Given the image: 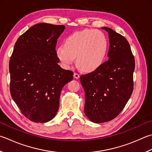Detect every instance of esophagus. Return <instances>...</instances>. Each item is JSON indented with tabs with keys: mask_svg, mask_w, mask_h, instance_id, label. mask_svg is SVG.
I'll list each match as a JSON object with an SVG mask.
<instances>
[{
	"mask_svg": "<svg viewBox=\"0 0 152 152\" xmlns=\"http://www.w3.org/2000/svg\"><path fill=\"white\" fill-rule=\"evenodd\" d=\"M74 78L78 79V78H80V74H78V73H76V72H74Z\"/></svg>",
	"mask_w": 152,
	"mask_h": 152,
	"instance_id": "1",
	"label": "esophagus"
}]
</instances>
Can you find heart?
<instances>
[{"label":"heart","mask_w":152,"mask_h":152,"mask_svg":"<svg viewBox=\"0 0 152 152\" xmlns=\"http://www.w3.org/2000/svg\"><path fill=\"white\" fill-rule=\"evenodd\" d=\"M108 50V41L102 31L85 29L74 33L56 50V55L64 66L68 67L75 61L83 70L97 69L105 60Z\"/></svg>","instance_id":"b5f03b06"}]
</instances>
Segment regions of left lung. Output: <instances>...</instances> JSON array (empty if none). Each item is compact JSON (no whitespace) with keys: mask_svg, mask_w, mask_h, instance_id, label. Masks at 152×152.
<instances>
[{"mask_svg":"<svg viewBox=\"0 0 152 152\" xmlns=\"http://www.w3.org/2000/svg\"><path fill=\"white\" fill-rule=\"evenodd\" d=\"M109 39V59L93 72L81 75L85 91L84 113L91 121L102 123L119 115L131 96L134 57L123 35L103 27Z\"/></svg>","mask_w":152,"mask_h":152,"instance_id":"8db88e82","label":"left lung"}]
</instances>
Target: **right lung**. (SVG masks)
<instances>
[{
  "mask_svg": "<svg viewBox=\"0 0 152 152\" xmlns=\"http://www.w3.org/2000/svg\"><path fill=\"white\" fill-rule=\"evenodd\" d=\"M63 25L41 23L31 27L15 43L9 62L12 97L22 113L34 123L55 117L64 86L73 72L62 68L56 55Z\"/></svg>",
  "mask_w": 152,
  "mask_h": 152,
  "instance_id": "1",
  "label": "right lung"
}]
</instances>
